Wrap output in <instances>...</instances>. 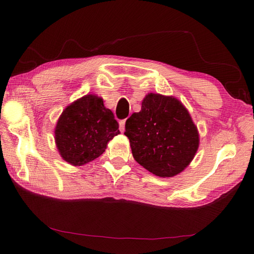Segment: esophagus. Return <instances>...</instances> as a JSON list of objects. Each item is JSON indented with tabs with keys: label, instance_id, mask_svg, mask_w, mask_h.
Returning <instances> with one entry per match:
<instances>
[{
	"label": "esophagus",
	"instance_id": "1",
	"mask_svg": "<svg viewBox=\"0 0 254 254\" xmlns=\"http://www.w3.org/2000/svg\"><path fill=\"white\" fill-rule=\"evenodd\" d=\"M119 124H120V131L124 132V130H126V120H121Z\"/></svg>",
	"mask_w": 254,
	"mask_h": 254
}]
</instances>
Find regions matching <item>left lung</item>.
I'll list each match as a JSON object with an SVG mask.
<instances>
[{
    "instance_id": "left-lung-1",
    "label": "left lung",
    "mask_w": 254,
    "mask_h": 254,
    "mask_svg": "<svg viewBox=\"0 0 254 254\" xmlns=\"http://www.w3.org/2000/svg\"><path fill=\"white\" fill-rule=\"evenodd\" d=\"M133 157L160 178L179 175L195 156L199 135L182 102L174 96L149 93L139 112L126 122Z\"/></svg>"
}]
</instances>
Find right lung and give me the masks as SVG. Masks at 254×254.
Masks as SVG:
<instances>
[{
	"label": "right lung",
	"mask_w": 254,
	"mask_h": 254,
	"mask_svg": "<svg viewBox=\"0 0 254 254\" xmlns=\"http://www.w3.org/2000/svg\"><path fill=\"white\" fill-rule=\"evenodd\" d=\"M119 131V124L104 99L85 95L61 113L55 128L57 148L63 160L83 166L98 158Z\"/></svg>",
	"instance_id": "add662e5"
}]
</instances>
